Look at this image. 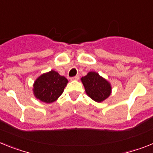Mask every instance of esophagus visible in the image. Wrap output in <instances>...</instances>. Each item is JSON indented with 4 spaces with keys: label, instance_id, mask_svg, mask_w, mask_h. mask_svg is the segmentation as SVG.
Wrapping results in <instances>:
<instances>
[{
    "label": "esophagus",
    "instance_id": "1",
    "mask_svg": "<svg viewBox=\"0 0 153 153\" xmlns=\"http://www.w3.org/2000/svg\"><path fill=\"white\" fill-rule=\"evenodd\" d=\"M70 79H71V81H77V80H78V79H79V76H78V75H76V76L71 78Z\"/></svg>",
    "mask_w": 153,
    "mask_h": 153
}]
</instances>
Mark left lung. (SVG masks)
<instances>
[{"label":"left lung","instance_id":"obj_1","mask_svg":"<svg viewBox=\"0 0 153 153\" xmlns=\"http://www.w3.org/2000/svg\"><path fill=\"white\" fill-rule=\"evenodd\" d=\"M85 92L92 100L102 102L107 99L111 94L110 82L95 71H89L81 78Z\"/></svg>","mask_w":153,"mask_h":153}]
</instances>
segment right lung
Wrapping results in <instances>:
<instances>
[{
	"instance_id": "add662e5",
	"label": "right lung",
	"mask_w": 153,
	"mask_h": 153,
	"mask_svg": "<svg viewBox=\"0 0 153 153\" xmlns=\"http://www.w3.org/2000/svg\"><path fill=\"white\" fill-rule=\"evenodd\" d=\"M68 82L65 77L51 70L41 75L35 80L33 85V93L35 98L41 102L52 103L63 93Z\"/></svg>"
}]
</instances>
